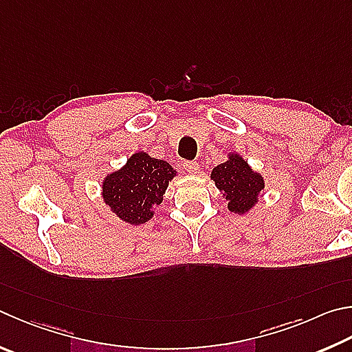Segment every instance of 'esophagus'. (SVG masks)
Returning <instances> with one entry per match:
<instances>
[{
    "label": "esophagus",
    "mask_w": 352,
    "mask_h": 352,
    "mask_svg": "<svg viewBox=\"0 0 352 352\" xmlns=\"http://www.w3.org/2000/svg\"><path fill=\"white\" fill-rule=\"evenodd\" d=\"M183 168L186 169L189 174H197L198 170V163L197 162H184L183 163Z\"/></svg>",
    "instance_id": "34e87169"
}]
</instances>
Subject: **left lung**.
I'll return each instance as SVG.
<instances>
[{
    "mask_svg": "<svg viewBox=\"0 0 352 352\" xmlns=\"http://www.w3.org/2000/svg\"><path fill=\"white\" fill-rule=\"evenodd\" d=\"M210 178L228 200V209L239 215L251 210L265 189L263 177L254 172L248 162L234 152L229 154L225 163L215 166Z\"/></svg>",
    "mask_w": 352,
    "mask_h": 352,
    "instance_id": "1",
    "label": "left lung"
}]
</instances>
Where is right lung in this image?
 Wrapping results in <instances>:
<instances>
[{"instance_id": "add662e5", "label": "right lung", "mask_w": 352, "mask_h": 352, "mask_svg": "<svg viewBox=\"0 0 352 352\" xmlns=\"http://www.w3.org/2000/svg\"><path fill=\"white\" fill-rule=\"evenodd\" d=\"M175 174L168 162L137 152L123 168L104 178L101 195L120 220L143 225L154 217V208L163 201Z\"/></svg>"}]
</instances>
